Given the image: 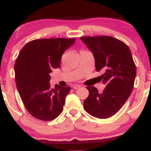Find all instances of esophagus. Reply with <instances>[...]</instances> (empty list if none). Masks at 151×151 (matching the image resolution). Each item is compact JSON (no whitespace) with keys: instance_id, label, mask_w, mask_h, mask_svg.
<instances>
[{"instance_id":"34e87169","label":"esophagus","mask_w":151,"mask_h":151,"mask_svg":"<svg viewBox=\"0 0 151 151\" xmlns=\"http://www.w3.org/2000/svg\"><path fill=\"white\" fill-rule=\"evenodd\" d=\"M80 87H81V86L79 85V84H76V85H73V86L74 89H78V88H80Z\"/></svg>"}]
</instances>
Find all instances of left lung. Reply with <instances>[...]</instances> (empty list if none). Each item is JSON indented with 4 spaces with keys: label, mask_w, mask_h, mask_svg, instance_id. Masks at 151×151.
Here are the masks:
<instances>
[{
    "label": "left lung",
    "mask_w": 151,
    "mask_h": 151,
    "mask_svg": "<svg viewBox=\"0 0 151 151\" xmlns=\"http://www.w3.org/2000/svg\"><path fill=\"white\" fill-rule=\"evenodd\" d=\"M94 56L97 71H102L106 86L100 93L95 86H87L89 95L84 102L88 114L105 119L118 112L133 88L136 67L129 47L111 36L81 37Z\"/></svg>",
    "instance_id": "left-lung-1"
}]
</instances>
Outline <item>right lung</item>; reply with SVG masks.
I'll use <instances>...</instances> for the list:
<instances>
[{"label":"right lung","mask_w":151,"mask_h":151,"mask_svg":"<svg viewBox=\"0 0 151 151\" xmlns=\"http://www.w3.org/2000/svg\"><path fill=\"white\" fill-rule=\"evenodd\" d=\"M75 39H38L27 43L14 65L16 87L28 112L36 118L51 121L63 111L65 98L71 89L49 84L53 69L60 66L62 55Z\"/></svg>","instance_id":"right-lung-1"}]
</instances>
